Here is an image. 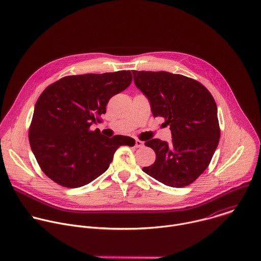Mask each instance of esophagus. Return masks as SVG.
<instances>
[{"instance_id":"1","label":"esophagus","mask_w":261,"mask_h":261,"mask_svg":"<svg viewBox=\"0 0 261 261\" xmlns=\"http://www.w3.org/2000/svg\"><path fill=\"white\" fill-rule=\"evenodd\" d=\"M142 145H143V142H142V141H140L139 139H136V140H135V146H136V147H141Z\"/></svg>"}]
</instances>
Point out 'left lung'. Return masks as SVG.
Instances as JSON below:
<instances>
[{
	"label": "left lung",
	"instance_id": "left-lung-1",
	"mask_svg": "<svg viewBox=\"0 0 261 261\" xmlns=\"http://www.w3.org/2000/svg\"><path fill=\"white\" fill-rule=\"evenodd\" d=\"M134 84L150 102L153 116L170 126L168 143L145 141L156 153L154 164L142 170L160 182L181 188L208 166L220 138L217 105L198 82L165 71H132Z\"/></svg>",
	"mask_w": 261,
	"mask_h": 261
}]
</instances>
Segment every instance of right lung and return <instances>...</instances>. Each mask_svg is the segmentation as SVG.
Listing matches in <instances>:
<instances>
[{
  "label": "right lung",
  "mask_w": 261,
  "mask_h": 261,
  "mask_svg": "<svg viewBox=\"0 0 261 261\" xmlns=\"http://www.w3.org/2000/svg\"><path fill=\"white\" fill-rule=\"evenodd\" d=\"M132 82L130 71L84 74L61 79L37 100L29 139L42 171L55 182L79 188L104 173L121 145L133 146L129 136L113 138L90 130L101 123L109 99Z\"/></svg>",
  "instance_id": "right-lung-1"
}]
</instances>
